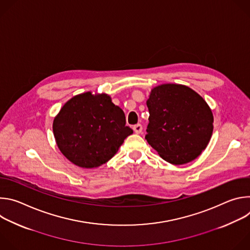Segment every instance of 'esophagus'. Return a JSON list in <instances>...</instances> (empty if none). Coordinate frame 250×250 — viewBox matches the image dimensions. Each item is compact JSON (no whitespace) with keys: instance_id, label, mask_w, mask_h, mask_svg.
<instances>
[{"instance_id":"obj_1","label":"esophagus","mask_w":250,"mask_h":250,"mask_svg":"<svg viewBox=\"0 0 250 250\" xmlns=\"http://www.w3.org/2000/svg\"><path fill=\"white\" fill-rule=\"evenodd\" d=\"M132 128H133V130H134L135 133H140V132L142 131V125H141L140 124H137V125H133Z\"/></svg>"}]
</instances>
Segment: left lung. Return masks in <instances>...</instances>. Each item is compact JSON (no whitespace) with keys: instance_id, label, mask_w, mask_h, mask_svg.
<instances>
[{"instance_id":"1","label":"left lung","mask_w":250,"mask_h":250,"mask_svg":"<svg viewBox=\"0 0 250 250\" xmlns=\"http://www.w3.org/2000/svg\"><path fill=\"white\" fill-rule=\"evenodd\" d=\"M146 104L149 124L146 138L165 161L185 164L207 147L213 117L194 90L180 84H162L151 90Z\"/></svg>"}]
</instances>
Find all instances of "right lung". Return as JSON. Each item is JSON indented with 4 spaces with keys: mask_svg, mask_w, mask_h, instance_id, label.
Here are the masks:
<instances>
[{
    "mask_svg": "<svg viewBox=\"0 0 250 250\" xmlns=\"http://www.w3.org/2000/svg\"><path fill=\"white\" fill-rule=\"evenodd\" d=\"M53 134L62 154L82 168L108 162L133 131L124 111L109 95L86 92L64 104L53 121Z\"/></svg>",
    "mask_w": 250,
    "mask_h": 250,
    "instance_id": "obj_1",
    "label": "right lung"
}]
</instances>
